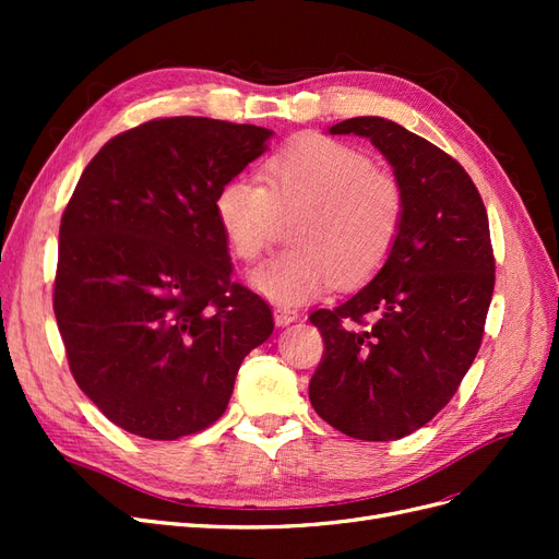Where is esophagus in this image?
<instances>
[{"mask_svg": "<svg viewBox=\"0 0 559 559\" xmlns=\"http://www.w3.org/2000/svg\"><path fill=\"white\" fill-rule=\"evenodd\" d=\"M273 317H275V324H277V326H289V324H294V321H296L300 314H298V310H294V308L277 306V308L273 310Z\"/></svg>", "mask_w": 559, "mask_h": 559, "instance_id": "esophagus-1", "label": "esophagus"}]
</instances>
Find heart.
<instances>
[{
    "label": "heart",
    "mask_w": 559,
    "mask_h": 559,
    "mask_svg": "<svg viewBox=\"0 0 559 559\" xmlns=\"http://www.w3.org/2000/svg\"><path fill=\"white\" fill-rule=\"evenodd\" d=\"M265 186L233 179L214 210L230 249L257 261L273 245L282 214L300 212L289 251L251 270L249 284L277 306H298L335 282L368 280L392 253L405 200L394 177L378 173L366 154L321 134H306L263 165Z\"/></svg>",
    "instance_id": "1"
}]
</instances>
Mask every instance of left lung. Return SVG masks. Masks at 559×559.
Instances as JSON below:
<instances>
[{
    "mask_svg": "<svg viewBox=\"0 0 559 559\" xmlns=\"http://www.w3.org/2000/svg\"><path fill=\"white\" fill-rule=\"evenodd\" d=\"M331 134L370 140L392 165L405 210L399 240L366 286L310 314L326 352L310 403L359 441H396L448 405L483 341L495 253L476 183L445 151L380 116Z\"/></svg>",
    "mask_w": 559,
    "mask_h": 559,
    "instance_id": "8db88e82",
    "label": "left lung"
}]
</instances>
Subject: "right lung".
Listing matches in <instances>:
<instances>
[{
    "instance_id": "add662e5",
    "label": "right lung",
    "mask_w": 559,
    "mask_h": 559,
    "mask_svg": "<svg viewBox=\"0 0 559 559\" xmlns=\"http://www.w3.org/2000/svg\"><path fill=\"white\" fill-rule=\"evenodd\" d=\"M273 130L202 116L116 134L60 222L53 310L72 376L134 436L175 441L224 415L267 302L230 282L214 200Z\"/></svg>"
}]
</instances>
